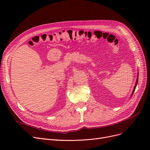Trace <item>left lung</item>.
Listing matches in <instances>:
<instances>
[{
	"label": "left lung",
	"instance_id": "8db88e82",
	"mask_svg": "<svg viewBox=\"0 0 150 150\" xmlns=\"http://www.w3.org/2000/svg\"><path fill=\"white\" fill-rule=\"evenodd\" d=\"M138 78H137V83H136V84H135V86H134V89H133V91L132 95L133 94V93H134V91H135V89H136V87H137V83H138Z\"/></svg>",
	"mask_w": 150,
	"mask_h": 150
}]
</instances>
